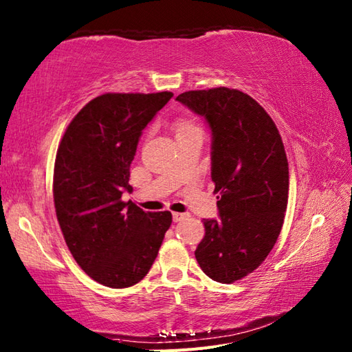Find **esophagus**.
Here are the masks:
<instances>
[{
    "label": "esophagus",
    "instance_id": "34e87169",
    "mask_svg": "<svg viewBox=\"0 0 352 352\" xmlns=\"http://www.w3.org/2000/svg\"><path fill=\"white\" fill-rule=\"evenodd\" d=\"M189 217H190L189 213H174V214H173L174 222H182V220L189 219Z\"/></svg>",
    "mask_w": 352,
    "mask_h": 352
}]
</instances>
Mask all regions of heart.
<instances>
[{
	"label": "heart",
	"mask_w": 352,
	"mask_h": 352,
	"mask_svg": "<svg viewBox=\"0 0 352 352\" xmlns=\"http://www.w3.org/2000/svg\"><path fill=\"white\" fill-rule=\"evenodd\" d=\"M198 129V126L195 124L193 121L190 120H179L177 121L175 124V133H184V132H190V130H196Z\"/></svg>",
	"instance_id": "1"
}]
</instances>
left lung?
<instances>
[{
	"label": "left lung",
	"instance_id": "left-lung-1",
	"mask_svg": "<svg viewBox=\"0 0 352 352\" xmlns=\"http://www.w3.org/2000/svg\"><path fill=\"white\" fill-rule=\"evenodd\" d=\"M211 133L217 219H204L195 250L202 272L232 283L256 270L280 234L288 206V160L274 121L256 100L225 87L179 94Z\"/></svg>",
	"mask_w": 352,
	"mask_h": 352
}]
</instances>
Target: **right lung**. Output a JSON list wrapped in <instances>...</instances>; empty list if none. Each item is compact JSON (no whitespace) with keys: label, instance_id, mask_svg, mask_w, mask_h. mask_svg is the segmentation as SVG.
Instances as JSON below:
<instances>
[{"label":"right lung","instance_id":"1","mask_svg":"<svg viewBox=\"0 0 352 352\" xmlns=\"http://www.w3.org/2000/svg\"><path fill=\"white\" fill-rule=\"evenodd\" d=\"M174 94L108 93L72 120L56 151L54 202L64 240L79 267L109 288L142 280L173 222L121 196L132 190L130 163L142 130Z\"/></svg>","mask_w":352,"mask_h":352}]
</instances>
